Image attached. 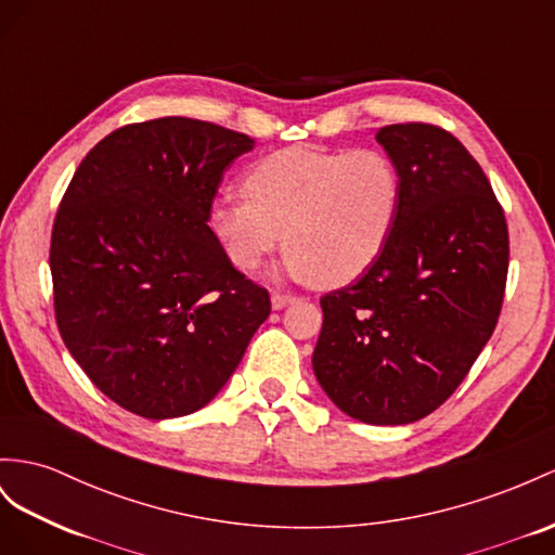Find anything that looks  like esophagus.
<instances>
[{
    "label": "esophagus",
    "instance_id": "obj_1",
    "mask_svg": "<svg viewBox=\"0 0 555 555\" xmlns=\"http://www.w3.org/2000/svg\"><path fill=\"white\" fill-rule=\"evenodd\" d=\"M295 302L293 295H283V293H272V309H283Z\"/></svg>",
    "mask_w": 555,
    "mask_h": 555
}]
</instances>
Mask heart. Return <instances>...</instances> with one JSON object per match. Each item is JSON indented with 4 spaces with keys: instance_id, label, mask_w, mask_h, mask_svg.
I'll return each instance as SVG.
<instances>
[{
    "instance_id": "heart-1",
    "label": "heart",
    "mask_w": 555,
    "mask_h": 555,
    "mask_svg": "<svg viewBox=\"0 0 555 555\" xmlns=\"http://www.w3.org/2000/svg\"><path fill=\"white\" fill-rule=\"evenodd\" d=\"M246 198H220L208 227L224 258L253 272L283 238L286 272L339 288L385 253L403 204L399 164L382 150L288 147L244 178Z\"/></svg>"
}]
</instances>
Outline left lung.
<instances>
[{"label": "left lung", "instance_id": "left-lung-1", "mask_svg": "<svg viewBox=\"0 0 555 555\" xmlns=\"http://www.w3.org/2000/svg\"><path fill=\"white\" fill-rule=\"evenodd\" d=\"M375 138L399 164L401 212L382 258L321 297L311 365L345 415L396 426L446 403L488 345L508 232L486 173L452 133L391 124Z\"/></svg>", "mask_w": 555, "mask_h": 555}]
</instances>
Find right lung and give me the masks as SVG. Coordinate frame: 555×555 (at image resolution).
Returning a JSON list of instances; mask_svg holds the SVG:
<instances>
[{
    "label": "right lung",
    "instance_id": "right-lung-1",
    "mask_svg": "<svg viewBox=\"0 0 555 555\" xmlns=\"http://www.w3.org/2000/svg\"><path fill=\"white\" fill-rule=\"evenodd\" d=\"M250 150L244 133L164 117L112 131L75 170L51 234L55 321L129 413L202 410L272 311L208 227L222 173Z\"/></svg>",
    "mask_w": 555,
    "mask_h": 555
}]
</instances>
